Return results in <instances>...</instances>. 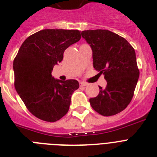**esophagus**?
Here are the masks:
<instances>
[{
  "instance_id": "34e87169",
  "label": "esophagus",
  "mask_w": 157,
  "mask_h": 157,
  "mask_svg": "<svg viewBox=\"0 0 157 157\" xmlns=\"http://www.w3.org/2000/svg\"><path fill=\"white\" fill-rule=\"evenodd\" d=\"M80 87H86V86H87V83H84V82H80Z\"/></svg>"
}]
</instances>
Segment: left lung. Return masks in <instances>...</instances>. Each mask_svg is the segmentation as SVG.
Masks as SVG:
<instances>
[{"label": "left lung", "mask_w": 157, "mask_h": 157, "mask_svg": "<svg viewBox=\"0 0 157 157\" xmlns=\"http://www.w3.org/2000/svg\"><path fill=\"white\" fill-rule=\"evenodd\" d=\"M81 36L93 52L94 68L105 75L107 86L90 99L95 112L111 116L125 109L132 99L140 77L135 49L126 39L103 29L86 30Z\"/></svg>", "instance_id": "left-lung-1"}]
</instances>
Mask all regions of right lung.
<instances>
[{
	"mask_svg": "<svg viewBox=\"0 0 157 157\" xmlns=\"http://www.w3.org/2000/svg\"><path fill=\"white\" fill-rule=\"evenodd\" d=\"M80 31L44 29L25 40L13 63L14 87L29 112L54 122L70 108L71 95L79 88L76 80L62 81L52 76L66 49L78 42Z\"/></svg>",
	"mask_w": 157,
	"mask_h": 157,
	"instance_id": "right-lung-1",
	"label": "right lung"
}]
</instances>
